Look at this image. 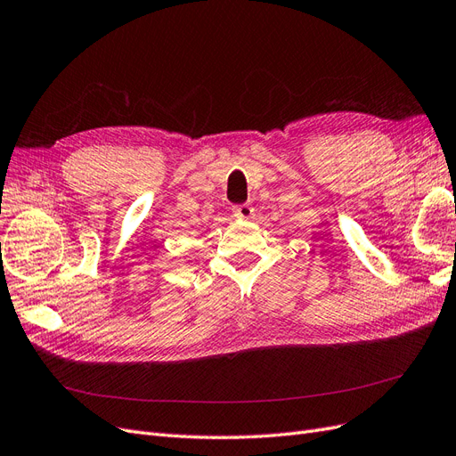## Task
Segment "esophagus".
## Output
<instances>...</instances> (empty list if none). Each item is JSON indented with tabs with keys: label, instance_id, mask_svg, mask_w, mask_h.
Instances as JSON below:
<instances>
[{
	"label": "esophagus",
	"instance_id": "1",
	"mask_svg": "<svg viewBox=\"0 0 456 456\" xmlns=\"http://www.w3.org/2000/svg\"><path fill=\"white\" fill-rule=\"evenodd\" d=\"M232 216L239 217V219H249L254 216V208L252 204H237V207H232Z\"/></svg>",
	"mask_w": 456,
	"mask_h": 456
}]
</instances>
